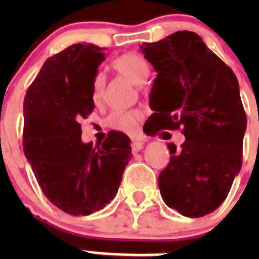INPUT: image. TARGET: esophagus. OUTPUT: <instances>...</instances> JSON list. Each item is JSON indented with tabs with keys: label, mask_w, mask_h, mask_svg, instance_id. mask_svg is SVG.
<instances>
[{
	"label": "esophagus",
	"mask_w": 259,
	"mask_h": 259,
	"mask_svg": "<svg viewBox=\"0 0 259 259\" xmlns=\"http://www.w3.org/2000/svg\"><path fill=\"white\" fill-rule=\"evenodd\" d=\"M143 148H144V143H143V141H139V140L132 141V152H134V153L140 152V150L143 149Z\"/></svg>",
	"instance_id": "34e87169"
}]
</instances>
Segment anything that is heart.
Masks as SVG:
<instances>
[{"label": "heart", "mask_w": 259, "mask_h": 259, "mask_svg": "<svg viewBox=\"0 0 259 259\" xmlns=\"http://www.w3.org/2000/svg\"><path fill=\"white\" fill-rule=\"evenodd\" d=\"M114 68L119 74L123 75L135 85H141L149 74L148 62L139 54L127 53L118 57L114 61ZM105 77L102 74L96 75L92 85V100L96 105H100L104 100ZM141 118V114L136 110H114L107 118L109 127L124 134H135L137 131V124Z\"/></svg>", "instance_id": "heart-1"}]
</instances>
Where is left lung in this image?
Instances as JSON below:
<instances>
[{
  "mask_svg": "<svg viewBox=\"0 0 259 259\" xmlns=\"http://www.w3.org/2000/svg\"><path fill=\"white\" fill-rule=\"evenodd\" d=\"M141 52L157 71L148 132L183 128L185 136L180 149L167 144L161 196L184 217H205L223 203L241 170L246 114L237 77L194 32L144 42Z\"/></svg>",
  "mask_w": 259,
  "mask_h": 259,
  "instance_id": "left-lung-1",
  "label": "left lung"
}]
</instances>
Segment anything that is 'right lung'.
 Returning <instances> with one entry per match:
<instances>
[{"mask_svg":"<svg viewBox=\"0 0 259 259\" xmlns=\"http://www.w3.org/2000/svg\"><path fill=\"white\" fill-rule=\"evenodd\" d=\"M102 50L84 42L48 58L23 104L24 154L48 200L71 215L104 209L132 157L123 132L110 131L96 146L81 141L79 122L95 109L92 85Z\"/></svg>","mask_w":259,"mask_h":259,"instance_id":"add662e5","label":"right lung"}]
</instances>
